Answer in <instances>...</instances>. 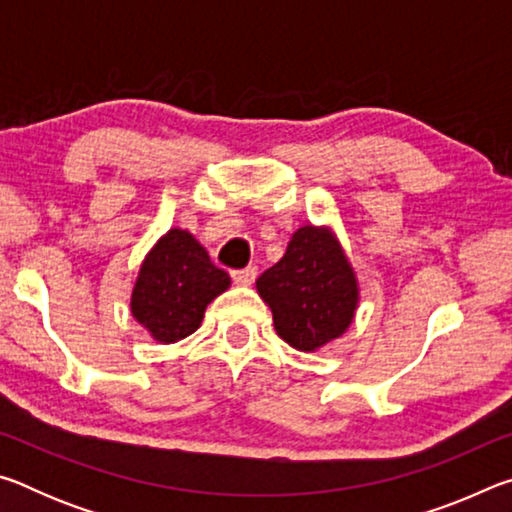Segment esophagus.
Returning a JSON list of instances; mask_svg holds the SVG:
<instances>
[{"mask_svg":"<svg viewBox=\"0 0 512 512\" xmlns=\"http://www.w3.org/2000/svg\"><path fill=\"white\" fill-rule=\"evenodd\" d=\"M255 277H257L255 266H246L241 268V271H232V280H235V284H239V287H250V284L255 282Z\"/></svg>","mask_w":512,"mask_h":512,"instance_id":"esophagus-1","label":"esophagus"}]
</instances>
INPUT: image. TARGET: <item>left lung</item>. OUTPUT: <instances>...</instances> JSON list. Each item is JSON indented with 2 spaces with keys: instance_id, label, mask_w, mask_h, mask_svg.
I'll list each match as a JSON object with an SVG mask.
<instances>
[{
  "instance_id": "obj_1",
  "label": "left lung",
  "mask_w": 512,
  "mask_h": 512,
  "mask_svg": "<svg viewBox=\"0 0 512 512\" xmlns=\"http://www.w3.org/2000/svg\"><path fill=\"white\" fill-rule=\"evenodd\" d=\"M275 332L300 352L343 336L359 305V284L332 230L302 225L275 266L257 277Z\"/></svg>"
}]
</instances>
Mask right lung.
Returning <instances> with one entry per match:
<instances>
[{
    "mask_svg": "<svg viewBox=\"0 0 512 512\" xmlns=\"http://www.w3.org/2000/svg\"><path fill=\"white\" fill-rule=\"evenodd\" d=\"M230 287V275L210 262L187 230L171 228L144 257L137 273L133 318L160 343L194 334L210 302Z\"/></svg>",
    "mask_w": 512,
    "mask_h": 512,
    "instance_id": "obj_1",
    "label": "right lung"
}]
</instances>
